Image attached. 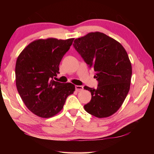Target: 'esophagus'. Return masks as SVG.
<instances>
[{
    "label": "esophagus",
    "mask_w": 154,
    "mask_h": 154,
    "mask_svg": "<svg viewBox=\"0 0 154 154\" xmlns=\"http://www.w3.org/2000/svg\"><path fill=\"white\" fill-rule=\"evenodd\" d=\"M83 90V87L82 85H75V90L77 91V92H80V91H82Z\"/></svg>",
    "instance_id": "34e87169"
}]
</instances>
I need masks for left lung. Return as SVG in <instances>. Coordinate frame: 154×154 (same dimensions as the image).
Instances as JSON below:
<instances>
[{"label": "left lung", "instance_id": "obj_1", "mask_svg": "<svg viewBox=\"0 0 154 154\" xmlns=\"http://www.w3.org/2000/svg\"><path fill=\"white\" fill-rule=\"evenodd\" d=\"M73 47L96 74L97 88L85 86L92 98L84 105L88 113L107 118L120 108L129 92L132 65L124 47L105 34L90 32L76 38Z\"/></svg>", "mask_w": 154, "mask_h": 154}]
</instances>
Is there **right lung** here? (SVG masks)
I'll use <instances>...</instances> for the list:
<instances>
[{"instance_id": "1", "label": "right lung", "mask_w": 154, "mask_h": 154, "mask_svg": "<svg viewBox=\"0 0 154 154\" xmlns=\"http://www.w3.org/2000/svg\"><path fill=\"white\" fill-rule=\"evenodd\" d=\"M74 38H49L32 41L26 47L15 64L18 93L29 110L43 118L60 111L75 87L71 83L53 80L59 72V65Z\"/></svg>"}]
</instances>
